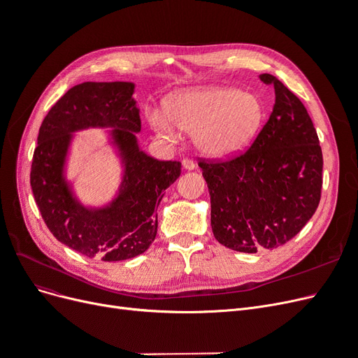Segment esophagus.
Returning a JSON list of instances; mask_svg holds the SVG:
<instances>
[{
  "instance_id": "esophagus-1",
  "label": "esophagus",
  "mask_w": 358,
  "mask_h": 358,
  "mask_svg": "<svg viewBox=\"0 0 358 358\" xmlns=\"http://www.w3.org/2000/svg\"><path fill=\"white\" fill-rule=\"evenodd\" d=\"M182 166H183V169H185V170H194V169H196V162H194L189 158H185V159L182 161Z\"/></svg>"
}]
</instances>
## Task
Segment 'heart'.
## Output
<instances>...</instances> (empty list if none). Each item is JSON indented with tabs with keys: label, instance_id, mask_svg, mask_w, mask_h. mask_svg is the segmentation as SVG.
<instances>
[{
	"label": "heart",
	"instance_id": "1",
	"mask_svg": "<svg viewBox=\"0 0 358 358\" xmlns=\"http://www.w3.org/2000/svg\"><path fill=\"white\" fill-rule=\"evenodd\" d=\"M166 112L149 115V124L157 134L176 138L180 128L194 134V143L203 155L225 159L251 145L262 125L264 107L255 94L215 85L170 95Z\"/></svg>",
	"mask_w": 358,
	"mask_h": 358
}]
</instances>
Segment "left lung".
<instances>
[{
  "label": "left lung",
  "mask_w": 358,
  "mask_h": 358,
  "mask_svg": "<svg viewBox=\"0 0 358 358\" xmlns=\"http://www.w3.org/2000/svg\"><path fill=\"white\" fill-rule=\"evenodd\" d=\"M275 106L245 154L200 161L210 194L215 239L233 251L255 254L292 239L315 213L322 187V152L306 107L272 74Z\"/></svg>",
  "instance_id": "1"
}]
</instances>
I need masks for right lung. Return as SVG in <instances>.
I'll list each match as a JSON object with an SVG mask.
<instances>
[{"label":"right lung","instance_id":"right-lung-1","mask_svg":"<svg viewBox=\"0 0 358 358\" xmlns=\"http://www.w3.org/2000/svg\"><path fill=\"white\" fill-rule=\"evenodd\" d=\"M133 82H83L73 86L43 119L31 166V188L48 229L74 251L103 262L143 254L158 229L157 208L180 176L179 161H158L137 142L140 110ZM112 127L110 143L122 159L117 196L100 208L85 206L65 176L76 131Z\"/></svg>","mask_w":358,"mask_h":358}]
</instances>
